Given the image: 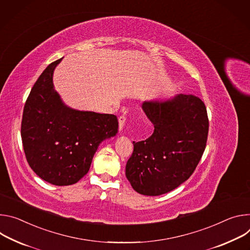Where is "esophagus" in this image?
<instances>
[{"instance_id":"obj_1","label":"esophagus","mask_w":250,"mask_h":250,"mask_svg":"<svg viewBox=\"0 0 250 250\" xmlns=\"http://www.w3.org/2000/svg\"><path fill=\"white\" fill-rule=\"evenodd\" d=\"M118 121H119V130L121 131V130L123 129L125 123H126V117H125L124 115H122V116H120V117L118 118Z\"/></svg>"}]
</instances>
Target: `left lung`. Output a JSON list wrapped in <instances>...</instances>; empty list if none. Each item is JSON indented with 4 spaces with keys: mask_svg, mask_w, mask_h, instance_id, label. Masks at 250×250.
<instances>
[{
    "mask_svg": "<svg viewBox=\"0 0 250 250\" xmlns=\"http://www.w3.org/2000/svg\"><path fill=\"white\" fill-rule=\"evenodd\" d=\"M142 108L154 133L145 141L133 142L125 174L137 192L160 196L178 188L196 170L208 140L207 108L191 94L145 101Z\"/></svg>",
    "mask_w": 250,
    "mask_h": 250,
    "instance_id": "1",
    "label": "left lung"
}]
</instances>
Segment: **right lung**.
<instances>
[{
    "instance_id": "add662e5",
    "label": "right lung",
    "mask_w": 250,
    "mask_h": 250,
    "mask_svg": "<svg viewBox=\"0 0 250 250\" xmlns=\"http://www.w3.org/2000/svg\"><path fill=\"white\" fill-rule=\"evenodd\" d=\"M62 60L51 62L36 81L23 107L21 135L33 171L51 185L69 186L88 173L99 144L118 132V119L62 102L52 83Z\"/></svg>"
}]
</instances>
